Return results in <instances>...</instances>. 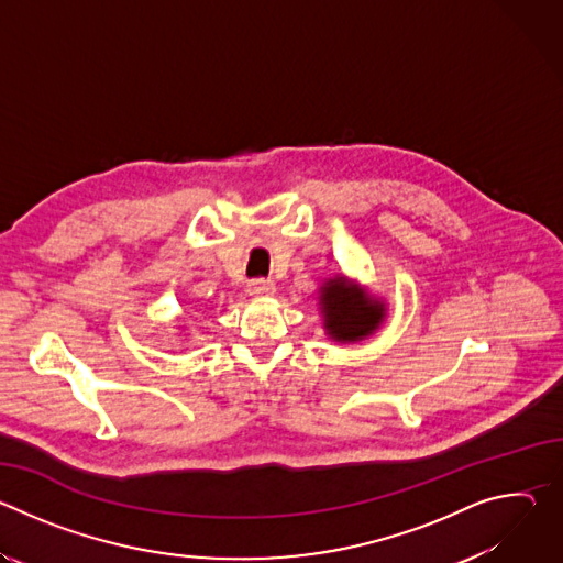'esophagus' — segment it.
Here are the masks:
<instances>
[{
    "mask_svg": "<svg viewBox=\"0 0 563 563\" xmlns=\"http://www.w3.org/2000/svg\"><path fill=\"white\" fill-rule=\"evenodd\" d=\"M247 289H250V294H252V296H256V298H267V296H274V294H276V285H274V280H265V278H261V280H252Z\"/></svg>",
    "mask_w": 563,
    "mask_h": 563,
    "instance_id": "1",
    "label": "esophagus"
}]
</instances>
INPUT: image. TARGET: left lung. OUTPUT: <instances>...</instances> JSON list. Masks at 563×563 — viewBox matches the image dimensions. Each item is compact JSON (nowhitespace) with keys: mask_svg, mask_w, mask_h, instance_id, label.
<instances>
[{"mask_svg":"<svg viewBox=\"0 0 563 563\" xmlns=\"http://www.w3.org/2000/svg\"><path fill=\"white\" fill-rule=\"evenodd\" d=\"M318 311L332 341L361 343L385 323L387 302L347 276L336 274L318 287Z\"/></svg>","mask_w":563,"mask_h":563,"instance_id":"left-lung-1","label":"left lung"}]
</instances>
